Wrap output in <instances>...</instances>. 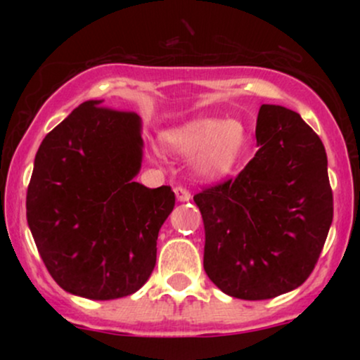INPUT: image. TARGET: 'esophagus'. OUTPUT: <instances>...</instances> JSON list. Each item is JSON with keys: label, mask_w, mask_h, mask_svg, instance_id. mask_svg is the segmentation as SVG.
Wrapping results in <instances>:
<instances>
[{"label": "esophagus", "mask_w": 360, "mask_h": 360, "mask_svg": "<svg viewBox=\"0 0 360 360\" xmlns=\"http://www.w3.org/2000/svg\"><path fill=\"white\" fill-rule=\"evenodd\" d=\"M174 193H176L177 201H189V200H191V191L183 188V186H176Z\"/></svg>", "instance_id": "1"}]
</instances>
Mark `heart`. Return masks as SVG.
Masks as SVG:
<instances>
[{"label":"heart","instance_id":"1","mask_svg":"<svg viewBox=\"0 0 360 360\" xmlns=\"http://www.w3.org/2000/svg\"><path fill=\"white\" fill-rule=\"evenodd\" d=\"M164 142L179 154H198V171L206 176H221L237 162L245 130L240 123L225 118H196L164 134Z\"/></svg>","mask_w":360,"mask_h":360}]
</instances>
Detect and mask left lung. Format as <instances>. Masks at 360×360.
Wrapping results in <instances>:
<instances>
[{"label": "left lung", "mask_w": 360, "mask_h": 360, "mask_svg": "<svg viewBox=\"0 0 360 360\" xmlns=\"http://www.w3.org/2000/svg\"><path fill=\"white\" fill-rule=\"evenodd\" d=\"M255 137L259 150L235 179L194 194L206 274L225 295L250 301L301 286L333 220L325 147L303 118L262 105Z\"/></svg>", "instance_id": "1"}]
</instances>
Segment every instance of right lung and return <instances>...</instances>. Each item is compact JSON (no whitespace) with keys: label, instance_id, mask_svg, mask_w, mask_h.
<instances>
[{"label":"right lung","instance_id":"right-lung-1","mask_svg":"<svg viewBox=\"0 0 360 360\" xmlns=\"http://www.w3.org/2000/svg\"><path fill=\"white\" fill-rule=\"evenodd\" d=\"M140 118L86 101L45 135L27 191V221L49 274L64 291L117 300L139 291L174 208L171 186L135 183Z\"/></svg>","mask_w":360,"mask_h":360}]
</instances>
